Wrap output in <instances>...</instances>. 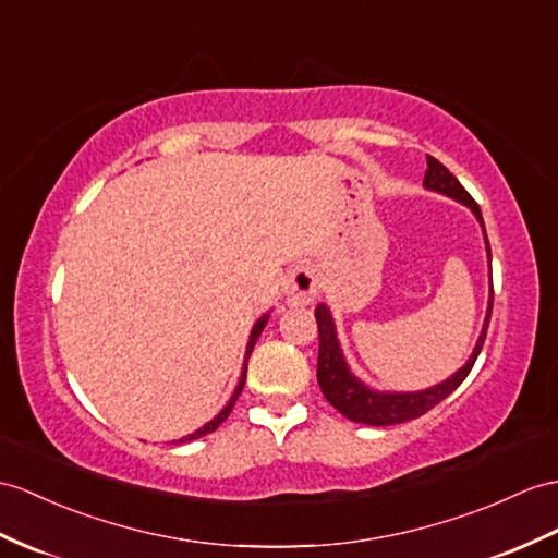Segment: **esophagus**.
<instances>
[{
	"label": "esophagus",
	"instance_id": "obj_1",
	"mask_svg": "<svg viewBox=\"0 0 558 558\" xmlns=\"http://www.w3.org/2000/svg\"><path fill=\"white\" fill-rule=\"evenodd\" d=\"M319 295V275L315 267L298 265L287 279V298L291 305H312Z\"/></svg>",
	"mask_w": 558,
	"mask_h": 558
}]
</instances>
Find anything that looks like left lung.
Returning a JSON list of instances; mask_svg holds the SVG:
<instances>
[{"label": "left lung", "instance_id": "1", "mask_svg": "<svg viewBox=\"0 0 558 558\" xmlns=\"http://www.w3.org/2000/svg\"><path fill=\"white\" fill-rule=\"evenodd\" d=\"M424 186L428 189V192H436V194H442L447 198L461 203V206H466L475 215V220L481 222V229H483L487 265H493L490 241H487V234H485V222H483L478 203L469 196V192L459 184L457 177L433 156H428V170L424 174ZM490 315H493V275H490V298H487V312H485L483 329H481L478 341H475V348L469 355L466 364L436 386L404 392V390H376L372 386H366L360 376L352 374L350 364L343 355L341 341H338V331H336V322H333L331 310H329V305L319 303L315 310L317 329H319L317 381H319L324 398L329 400L343 416H348L350 421H357V424H366V426L404 424V421H412L421 414H426L438 402H442L447 396H450V392H454L461 386V381L469 376V372L473 369V364H475V360H478L481 348L485 343Z\"/></svg>", "mask_w": 558, "mask_h": 558}]
</instances>
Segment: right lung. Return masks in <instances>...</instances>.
Listing matches in <instances>:
<instances>
[{
  "label": "right lung",
  "instance_id": "1",
  "mask_svg": "<svg viewBox=\"0 0 558 558\" xmlns=\"http://www.w3.org/2000/svg\"><path fill=\"white\" fill-rule=\"evenodd\" d=\"M267 319H269V312H265V315L257 319L255 324H253V329H251V336H248V343H246V357H243V366H241V376H239V384H236V388H234V392H232V398H229V402L222 407L220 410V414L217 416H213L208 424H203L198 430H194V433H189V436H184V438H180V440H174V442H189V440H196V438H203V436H208V433H213L217 426L222 424V421L229 416V412H232V407H234V402H236V398L241 396V390H243V384H246V369H248V357H251V352H253V345H255V341L257 338H260V333H263V329L267 326Z\"/></svg>",
  "mask_w": 558,
  "mask_h": 558
}]
</instances>
